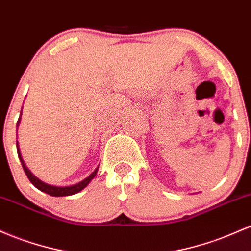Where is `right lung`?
<instances>
[{"mask_svg":"<svg viewBox=\"0 0 251 251\" xmlns=\"http://www.w3.org/2000/svg\"><path fill=\"white\" fill-rule=\"evenodd\" d=\"M21 115H22V109H21V112H20V117H19V121H18V125H16V131H18V129H19L20 121H21ZM16 134H18V133H16ZM16 149H18V155H19L20 161H21L22 167H24L25 173H26L27 178L29 179V181L32 182V184L34 185V186L38 188V190H40L41 192H45V193L50 194V196H52V197L72 196V194H75V193L80 192L81 190H84V188L88 186V185L90 184V181H91V180L96 176V174H97L98 167L96 168V170L92 172V173L90 174L89 176H86L85 179L81 180V181L77 182V184H75V185H70V186H55V185H50V184H47V182H44V181H42V180H40L39 178H36L34 174H33L29 170H28L26 163H25L24 159H22V156H21V151H20V147H19V142H18V141H16Z\"/></svg>","mask_w":251,"mask_h":251,"instance_id":"1","label":"right lung"}]
</instances>
